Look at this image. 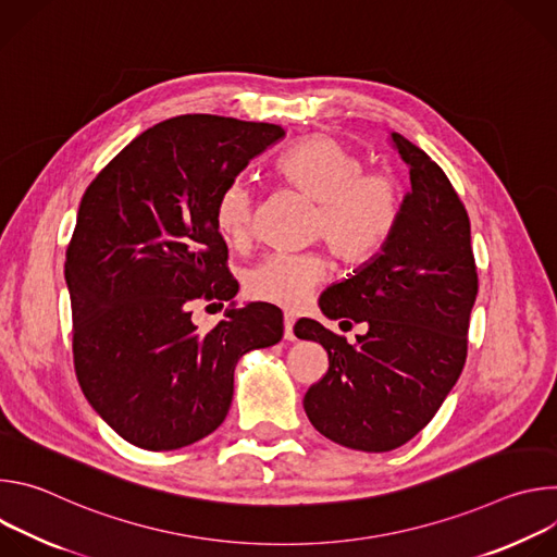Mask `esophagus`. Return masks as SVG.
Wrapping results in <instances>:
<instances>
[{"label":"esophagus","mask_w":557,"mask_h":557,"mask_svg":"<svg viewBox=\"0 0 557 557\" xmlns=\"http://www.w3.org/2000/svg\"><path fill=\"white\" fill-rule=\"evenodd\" d=\"M293 324H295V317H293V314H284V339H286V342H295Z\"/></svg>","instance_id":"esophagus-1"}]
</instances>
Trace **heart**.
<instances>
[{
  "mask_svg": "<svg viewBox=\"0 0 557 557\" xmlns=\"http://www.w3.org/2000/svg\"><path fill=\"white\" fill-rule=\"evenodd\" d=\"M280 174L320 205L317 233L344 262L376 256L399 226L404 187L392 172H366L363 158L333 136H310L280 158ZM215 224L226 240H245L253 224V191L233 178L215 205ZM326 273L317 253H271L245 275L247 293L267 304L299 308Z\"/></svg>",
  "mask_w": 557,
  "mask_h": 557,
  "instance_id": "b5f03b06",
  "label": "heart"
}]
</instances>
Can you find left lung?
<instances>
[{
    "label": "left lung",
    "mask_w": 557,
    "mask_h": 557,
    "mask_svg": "<svg viewBox=\"0 0 557 557\" xmlns=\"http://www.w3.org/2000/svg\"><path fill=\"white\" fill-rule=\"evenodd\" d=\"M389 143L410 168L399 226L381 253L320 297L329 320L348 317L368 331L350 346L314 320L295 324L299 339L329 352V372L304 396L308 421L359 451L401 447L432 421L462 372L479 295L458 194L421 147L396 132Z\"/></svg>",
    "instance_id": "1"
}]
</instances>
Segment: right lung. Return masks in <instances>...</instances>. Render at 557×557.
<instances>
[{
  "label": "right lung",
  "mask_w": 557,
  "mask_h": 557,
  "mask_svg": "<svg viewBox=\"0 0 557 557\" xmlns=\"http://www.w3.org/2000/svg\"><path fill=\"white\" fill-rule=\"evenodd\" d=\"M284 136L271 123L176 116L116 153L78 205L65 251L74 370L95 412L136 447L181 449L218 430L237 361L284 335L269 304L232 301L202 334L188 310L237 295L215 205Z\"/></svg>",
  "instance_id": "add662e5"
}]
</instances>
